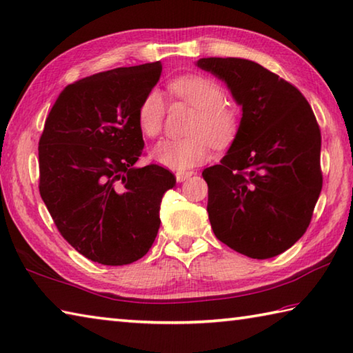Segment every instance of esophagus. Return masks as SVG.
<instances>
[{"label":"esophagus","mask_w":353,"mask_h":353,"mask_svg":"<svg viewBox=\"0 0 353 353\" xmlns=\"http://www.w3.org/2000/svg\"><path fill=\"white\" fill-rule=\"evenodd\" d=\"M193 174H194L193 171H179V172H176V181L179 183L185 182V181H187V179H190Z\"/></svg>","instance_id":"esophagus-1"}]
</instances>
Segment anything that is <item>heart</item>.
I'll use <instances>...</instances> for the list:
<instances>
[{
    "instance_id": "b5f03b06",
    "label": "heart",
    "mask_w": 353,
    "mask_h": 353,
    "mask_svg": "<svg viewBox=\"0 0 353 353\" xmlns=\"http://www.w3.org/2000/svg\"><path fill=\"white\" fill-rule=\"evenodd\" d=\"M170 91L177 99L187 101L197 110L190 125L193 136L168 139L156 145L152 159L170 170L187 171L207 162L211 156V143L223 148L232 143L238 131V119L225 103V94L219 83L199 74L181 75L171 80ZM165 99L159 89L145 94L137 108V126L146 137H156L162 131Z\"/></svg>"
}]
</instances>
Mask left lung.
Listing matches in <instances>:
<instances>
[{"mask_svg":"<svg viewBox=\"0 0 353 353\" xmlns=\"http://www.w3.org/2000/svg\"><path fill=\"white\" fill-rule=\"evenodd\" d=\"M225 83L242 117L221 163L202 171L216 238L253 259L290 248L309 227L323 188L321 132L309 101L245 59H201Z\"/></svg>","mask_w":353,"mask_h":353,"instance_id":"obj_1","label":"left lung"}]
</instances>
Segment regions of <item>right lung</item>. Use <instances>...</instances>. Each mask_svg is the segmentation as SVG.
Returning <instances> with one entry per match:
<instances>
[{
  "instance_id": "add662e5",
  "label": "right lung",
  "mask_w": 353,
  "mask_h": 353,
  "mask_svg": "<svg viewBox=\"0 0 353 353\" xmlns=\"http://www.w3.org/2000/svg\"><path fill=\"white\" fill-rule=\"evenodd\" d=\"M162 63L117 68L72 83L57 99L38 143L40 194L77 252L103 265L148 253L160 203L176 185L159 165L136 166L143 151L137 108Z\"/></svg>"
}]
</instances>
